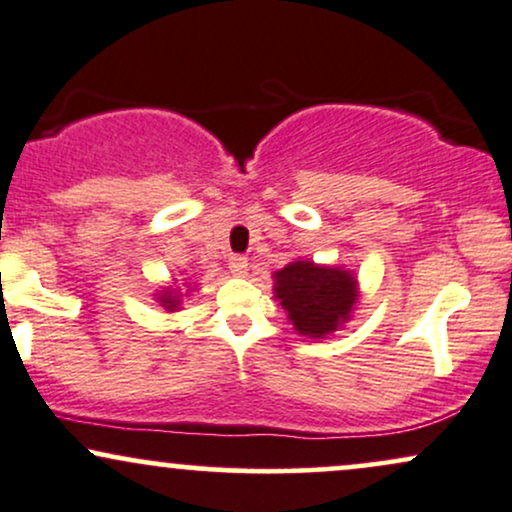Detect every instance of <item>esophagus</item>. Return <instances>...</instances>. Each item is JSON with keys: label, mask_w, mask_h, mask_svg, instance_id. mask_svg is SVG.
I'll list each match as a JSON object with an SVG mask.
<instances>
[{"label": "esophagus", "mask_w": 512, "mask_h": 512, "mask_svg": "<svg viewBox=\"0 0 512 512\" xmlns=\"http://www.w3.org/2000/svg\"><path fill=\"white\" fill-rule=\"evenodd\" d=\"M228 269H231L233 276H248V269H250L248 257L233 255L231 260H228Z\"/></svg>", "instance_id": "obj_1"}]
</instances>
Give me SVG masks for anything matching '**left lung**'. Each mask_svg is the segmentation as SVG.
Segmentation results:
<instances>
[{
  "label": "left lung",
  "mask_w": 512,
  "mask_h": 512,
  "mask_svg": "<svg viewBox=\"0 0 512 512\" xmlns=\"http://www.w3.org/2000/svg\"><path fill=\"white\" fill-rule=\"evenodd\" d=\"M272 276L274 298L301 337L327 339L354 317L361 291L351 269L293 260Z\"/></svg>",
  "instance_id": "obj_1"
}]
</instances>
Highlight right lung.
Segmentation results:
<instances>
[{"instance_id":"add662e5","label":"right lung","mask_w":512,"mask_h":512,"mask_svg":"<svg viewBox=\"0 0 512 512\" xmlns=\"http://www.w3.org/2000/svg\"><path fill=\"white\" fill-rule=\"evenodd\" d=\"M195 289H197L195 281H185V291H182V286H175V281H173V284L161 286V289L154 293V298H156V303L166 310V313H178V310L182 308V298L190 296Z\"/></svg>"}]
</instances>
